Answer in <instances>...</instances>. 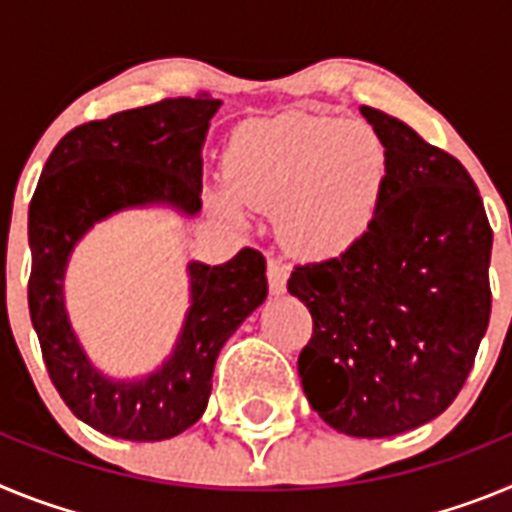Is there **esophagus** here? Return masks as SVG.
I'll list each match as a JSON object with an SVG mask.
<instances>
[{
    "mask_svg": "<svg viewBox=\"0 0 512 512\" xmlns=\"http://www.w3.org/2000/svg\"><path fill=\"white\" fill-rule=\"evenodd\" d=\"M266 274H269V289H271V295H284L287 292V277H289V271L287 266L279 264L277 259H269V269H266Z\"/></svg>",
    "mask_w": 512,
    "mask_h": 512,
    "instance_id": "34e87169",
    "label": "esophagus"
}]
</instances>
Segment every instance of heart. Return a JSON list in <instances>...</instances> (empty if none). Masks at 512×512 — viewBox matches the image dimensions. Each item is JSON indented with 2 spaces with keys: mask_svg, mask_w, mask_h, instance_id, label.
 I'll return each mask as SVG.
<instances>
[{
  "mask_svg": "<svg viewBox=\"0 0 512 512\" xmlns=\"http://www.w3.org/2000/svg\"><path fill=\"white\" fill-rule=\"evenodd\" d=\"M228 179L207 189V205L246 223L248 205L274 207L287 251L330 256L372 225L390 179V151L364 120L284 112L251 120L228 146Z\"/></svg>",
  "mask_w": 512,
  "mask_h": 512,
  "instance_id": "heart-1",
  "label": "heart"
}]
</instances>
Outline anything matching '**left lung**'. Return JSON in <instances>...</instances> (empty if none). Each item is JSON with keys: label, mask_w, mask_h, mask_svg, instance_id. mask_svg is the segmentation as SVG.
Instances as JSON below:
<instances>
[{"label": "left lung", "mask_w": 512, "mask_h": 512, "mask_svg": "<svg viewBox=\"0 0 512 512\" xmlns=\"http://www.w3.org/2000/svg\"><path fill=\"white\" fill-rule=\"evenodd\" d=\"M361 115L390 151L382 205L287 289L312 315L297 361L312 410L346 436L387 438L438 418L467 382L490 323L492 230L454 156L387 112Z\"/></svg>", "instance_id": "8db88e82"}]
</instances>
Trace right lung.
Wrapping results in <instances>:
<instances>
[{
  "label": "right lung",
  "mask_w": 512,
  "mask_h": 512,
  "mask_svg": "<svg viewBox=\"0 0 512 512\" xmlns=\"http://www.w3.org/2000/svg\"><path fill=\"white\" fill-rule=\"evenodd\" d=\"M220 99L179 97L94 120L58 140L27 215L33 271L27 305L43 361L71 413L125 441H166L202 418L220 348L269 295L253 248L220 266L189 261V310L171 354L148 374L110 377L81 346L66 310L76 243L125 210H202V146Z\"/></svg>",
  "instance_id": "add662e5"
}]
</instances>
